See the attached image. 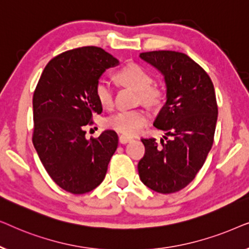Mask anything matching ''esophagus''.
Listing matches in <instances>:
<instances>
[{"mask_svg":"<svg viewBox=\"0 0 249 249\" xmlns=\"http://www.w3.org/2000/svg\"><path fill=\"white\" fill-rule=\"evenodd\" d=\"M131 141H132V137H130V136H125V135L119 136V142H120V144H127V142Z\"/></svg>","mask_w":249,"mask_h":249,"instance_id":"34e87169","label":"esophagus"}]
</instances>
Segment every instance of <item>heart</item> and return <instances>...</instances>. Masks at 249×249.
<instances>
[{
  "instance_id": "obj_1",
  "label": "heart",
  "mask_w": 249,
  "mask_h": 249,
  "mask_svg": "<svg viewBox=\"0 0 249 249\" xmlns=\"http://www.w3.org/2000/svg\"><path fill=\"white\" fill-rule=\"evenodd\" d=\"M118 79L125 86L139 93L142 102L153 104L158 100V91L151 88L152 78L149 74L136 64H128L118 72ZM96 98L102 107L110 108L113 105V90L108 80H98L95 88ZM148 114L142 110L119 111L107 119V125L125 135H136L147 124Z\"/></svg>"
}]
</instances>
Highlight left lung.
Listing matches in <instances>:
<instances>
[{
    "label": "left lung",
    "instance_id": "8db88e82",
    "mask_svg": "<svg viewBox=\"0 0 249 249\" xmlns=\"http://www.w3.org/2000/svg\"><path fill=\"white\" fill-rule=\"evenodd\" d=\"M139 57L164 80L165 103L154 127L165 134L161 144L155 138L142 139L146 152L138 163V175L156 193H176L193 181L212 147L217 120L215 91L209 74L186 54L154 51Z\"/></svg>",
    "mask_w": 249,
    "mask_h": 249
}]
</instances>
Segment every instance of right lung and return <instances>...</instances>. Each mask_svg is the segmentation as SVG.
Masks as SVG:
<instances>
[{
    "mask_svg": "<svg viewBox=\"0 0 249 249\" xmlns=\"http://www.w3.org/2000/svg\"><path fill=\"white\" fill-rule=\"evenodd\" d=\"M119 61L96 46L67 51L47 63L33 97V142L54 182L72 194H85L103 181L118 135L104 130L88 141L85 125L102 113L95 88Z\"/></svg>",
    "mask_w": 249,
    "mask_h": 249,
    "instance_id": "obj_1",
    "label": "right lung"
}]
</instances>
